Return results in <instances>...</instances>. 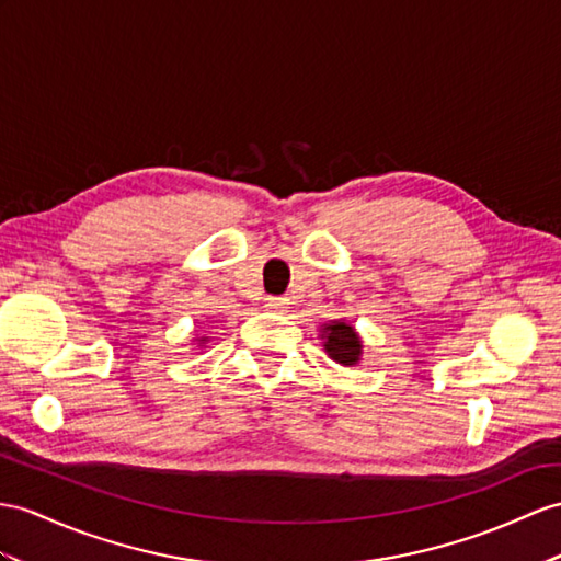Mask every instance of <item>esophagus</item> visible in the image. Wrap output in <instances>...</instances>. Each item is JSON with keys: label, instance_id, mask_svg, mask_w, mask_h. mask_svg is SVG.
<instances>
[{"label": "esophagus", "instance_id": "1", "mask_svg": "<svg viewBox=\"0 0 561 561\" xmlns=\"http://www.w3.org/2000/svg\"><path fill=\"white\" fill-rule=\"evenodd\" d=\"M288 299H285V297H266V309L268 311H285V309H288Z\"/></svg>", "mask_w": 561, "mask_h": 561}]
</instances>
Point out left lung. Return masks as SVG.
Wrapping results in <instances>:
<instances>
[{"label":"left lung","mask_w":561,"mask_h":561,"mask_svg":"<svg viewBox=\"0 0 561 561\" xmlns=\"http://www.w3.org/2000/svg\"><path fill=\"white\" fill-rule=\"evenodd\" d=\"M321 337H323V350L328 352V357H331L333 362L343 364V366H352L359 362L362 340L350 323H345V321L328 323V325H323Z\"/></svg>","instance_id":"8db88e82"}]
</instances>
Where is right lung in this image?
Wrapping results in <instances>:
<instances>
[{"label":"right lung","instance_id":"right-lung-1","mask_svg":"<svg viewBox=\"0 0 561 561\" xmlns=\"http://www.w3.org/2000/svg\"><path fill=\"white\" fill-rule=\"evenodd\" d=\"M202 343H204V337H202Z\"/></svg>","mask_w":561,"mask_h":561}]
</instances>
